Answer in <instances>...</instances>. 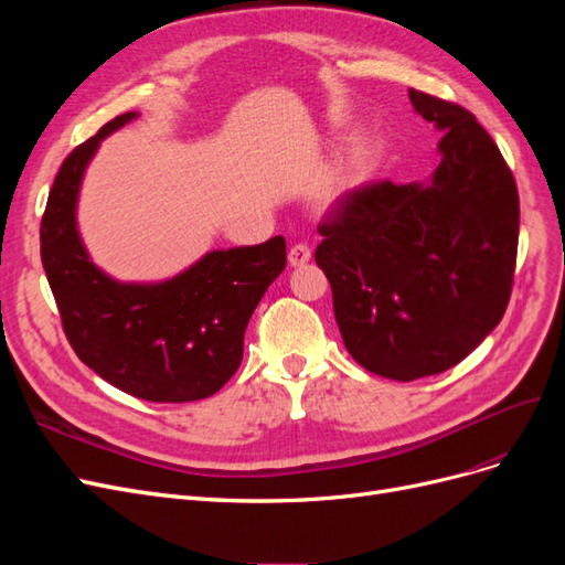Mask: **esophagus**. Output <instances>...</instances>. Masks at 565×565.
Instances as JSON below:
<instances>
[{
  "instance_id": "obj_1",
  "label": "esophagus",
  "mask_w": 565,
  "mask_h": 565,
  "mask_svg": "<svg viewBox=\"0 0 565 565\" xmlns=\"http://www.w3.org/2000/svg\"><path fill=\"white\" fill-rule=\"evenodd\" d=\"M287 259H289V266H303V264H309L311 262V249H309V245H303V243H297V245H292L289 247V254H287Z\"/></svg>"
}]
</instances>
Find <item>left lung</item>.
Instances as JSON below:
<instances>
[{
  "instance_id": "1",
  "label": "left lung",
  "mask_w": 565,
  "mask_h": 565,
  "mask_svg": "<svg viewBox=\"0 0 565 565\" xmlns=\"http://www.w3.org/2000/svg\"><path fill=\"white\" fill-rule=\"evenodd\" d=\"M409 100L443 131L431 181L353 188L316 249L353 361L396 382L446 372L498 328L519 249L516 181L490 134L450 100Z\"/></svg>"
}]
</instances>
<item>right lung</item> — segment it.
<instances>
[{
    "instance_id": "1",
    "label": "right lung",
    "mask_w": 565,
    "mask_h": 565,
    "mask_svg": "<svg viewBox=\"0 0 565 565\" xmlns=\"http://www.w3.org/2000/svg\"><path fill=\"white\" fill-rule=\"evenodd\" d=\"M136 113L110 119L58 169L40 228V252L63 332L79 361L115 388L152 403L207 398L243 361L247 322L285 270V237L216 249L177 278L125 285L89 262L75 204L98 143Z\"/></svg>"
}]
</instances>
